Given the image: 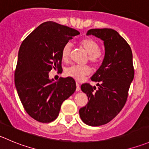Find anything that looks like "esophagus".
<instances>
[{"label": "esophagus", "mask_w": 149, "mask_h": 149, "mask_svg": "<svg viewBox=\"0 0 149 149\" xmlns=\"http://www.w3.org/2000/svg\"><path fill=\"white\" fill-rule=\"evenodd\" d=\"M76 92H79V91L81 90V88H80V85H79V84L78 83V82H76Z\"/></svg>", "instance_id": "esophagus-1"}]
</instances>
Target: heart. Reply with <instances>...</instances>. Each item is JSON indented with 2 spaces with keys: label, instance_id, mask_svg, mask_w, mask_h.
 <instances>
[{
  "label": "heart",
  "instance_id": "heart-1",
  "mask_svg": "<svg viewBox=\"0 0 149 149\" xmlns=\"http://www.w3.org/2000/svg\"><path fill=\"white\" fill-rule=\"evenodd\" d=\"M80 44L89 54V60L93 64L98 65L103 60V54L99 50V44L92 38H84L80 41ZM71 52V44L67 43L63 47L61 52V57L63 60L66 61L69 58ZM91 68L89 66L84 65H73L65 70V73L68 76L73 78L78 81H81L90 73Z\"/></svg>",
  "mask_w": 149,
  "mask_h": 149
}]
</instances>
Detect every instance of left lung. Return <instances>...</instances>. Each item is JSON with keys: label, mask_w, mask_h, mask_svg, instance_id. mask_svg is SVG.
<instances>
[{"label": "left lung", "mask_w": 149, "mask_h": 149, "mask_svg": "<svg viewBox=\"0 0 149 149\" xmlns=\"http://www.w3.org/2000/svg\"><path fill=\"white\" fill-rule=\"evenodd\" d=\"M87 36L103 41L105 56L100 67L92 76L99 86L84 84L81 89L88 97V103L79 110L81 120L89 126H100L111 122L125 105L134 78L130 47L113 29H91Z\"/></svg>", "instance_id": "left-lung-1"}]
</instances>
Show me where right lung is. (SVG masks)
Returning <instances> with one entry per match:
<instances>
[{
  "instance_id": "right-lung-1",
  "label": "right lung",
  "mask_w": 149,
  "mask_h": 149,
  "mask_svg": "<svg viewBox=\"0 0 149 149\" xmlns=\"http://www.w3.org/2000/svg\"><path fill=\"white\" fill-rule=\"evenodd\" d=\"M78 30L54 22L36 27L20 46L14 82L22 104L35 120L49 123L57 119L63 101L76 91L73 78L50 79L52 68H62L63 47Z\"/></svg>"
}]
</instances>
